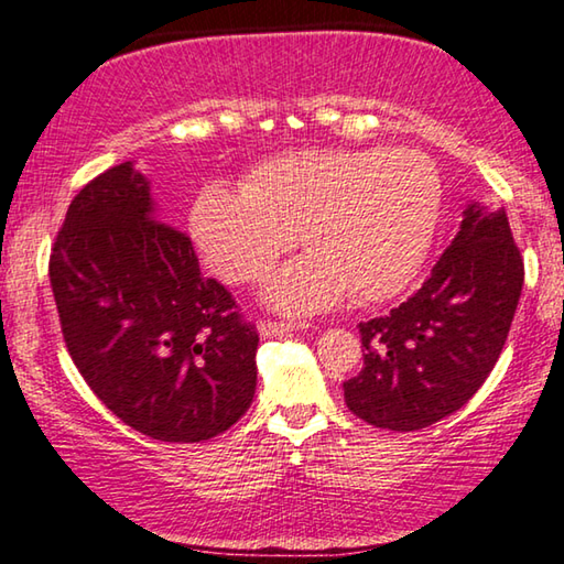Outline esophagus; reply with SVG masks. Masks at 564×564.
Instances as JSON below:
<instances>
[{
	"label": "esophagus",
	"instance_id": "34e87169",
	"mask_svg": "<svg viewBox=\"0 0 564 564\" xmlns=\"http://www.w3.org/2000/svg\"><path fill=\"white\" fill-rule=\"evenodd\" d=\"M305 328V323L301 321H261L259 323V333L263 338H271V336H279V333H291V330H301Z\"/></svg>",
	"mask_w": 564,
	"mask_h": 564
}]
</instances>
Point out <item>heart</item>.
<instances>
[{
	"mask_svg": "<svg viewBox=\"0 0 564 564\" xmlns=\"http://www.w3.org/2000/svg\"><path fill=\"white\" fill-rule=\"evenodd\" d=\"M443 212V181L415 149H301L261 161L243 188L208 184L188 231L208 265L248 283L299 241L308 256L275 273L265 295L291 313L350 293L386 301L423 265Z\"/></svg>",
	"mask_w": 564,
	"mask_h": 564,
	"instance_id": "heart-1",
	"label": "heart"
}]
</instances>
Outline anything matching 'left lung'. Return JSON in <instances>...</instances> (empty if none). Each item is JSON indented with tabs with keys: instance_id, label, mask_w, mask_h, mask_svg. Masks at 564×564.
<instances>
[{
	"instance_id": "obj_1",
	"label": "left lung",
	"mask_w": 564,
	"mask_h": 564,
	"mask_svg": "<svg viewBox=\"0 0 564 564\" xmlns=\"http://www.w3.org/2000/svg\"><path fill=\"white\" fill-rule=\"evenodd\" d=\"M420 291L360 323L362 368L343 383L352 415L408 433L460 410L498 362L524 263L505 212L470 204Z\"/></svg>"
}]
</instances>
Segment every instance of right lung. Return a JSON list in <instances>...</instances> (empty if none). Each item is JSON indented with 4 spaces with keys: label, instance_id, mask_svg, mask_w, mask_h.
Returning <instances> with one entry per match:
<instances>
[{
    "label": "right lung",
    "instance_id": "1",
    "mask_svg": "<svg viewBox=\"0 0 564 564\" xmlns=\"http://www.w3.org/2000/svg\"><path fill=\"white\" fill-rule=\"evenodd\" d=\"M66 350L113 415L164 443L224 433L256 393L259 333L154 214L131 161L74 196L50 256Z\"/></svg>",
    "mask_w": 564,
    "mask_h": 564
}]
</instances>
